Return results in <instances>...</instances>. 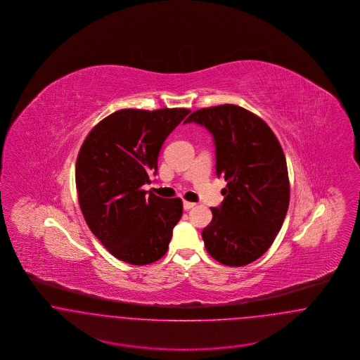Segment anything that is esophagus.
<instances>
[{
  "label": "esophagus",
  "mask_w": 360,
  "mask_h": 360,
  "mask_svg": "<svg viewBox=\"0 0 360 360\" xmlns=\"http://www.w3.org/2000/svg\"><path fill=\"white\" fill-rule=\"evenodd\" d=\"M195 204L194 202H188V201H184V209L185 210H188V209H191V207H194Z\"/></svg>",
  "instance_id": "obj_1"
}]
</instances>
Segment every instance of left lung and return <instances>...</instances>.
Returning a JSON list of instances; mask_svg holds the SVG:
<instances>
[{
    "mask_svg": "<svg viewBox=\"0 0 360 360\" xmlns=\"http://www.w3.org/2000/svg\"><path fill=\"white\" fill-rule=\"evenodd\" d=\"M213 135L216 174L228 182L213 219L202 231L209 255L225 266L255 262L273 244L288 213L290 184L283 150L271 128L238 105L193 112Z\"/></svg>",
    "mask_w": 360,
    "mask_h": 360,
    "instance_id": "1",
    "label": "left lung"
}]
</instances>
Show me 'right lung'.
Segmentation results:
<instances>
[{"instance_id":"right-lung-1","label":"right lung","mask_w":360,"mask_h":360,"mask_svg":"<svg viewBox=\"0 0 360 360\" xmlns=\"http://www.w3.org/2000/svg\"><path fill=\"white\" fill-rule=\"evenodd\" d=\"M188 113L121 109L100 121L79 150L75 184L86 224L125 263L150 264L167 252L182 200L147 194L143 185L151 184L163 141Z\"/></svg>"}]
</instances>
